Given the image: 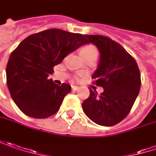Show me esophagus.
<instances>
[{
	"label": "esophagus",
	"mask_w": 156,
	"mask_h": 156,
	"mask_svg": "<svg viewBox=\"0 0 156 156\" xmlns=\"http://www.w3.org/2000/svg\"><path fill=\"white\" fill-rule=\"evenodd\" d=\"M72 90H79V87H78V86H74V85H73V86H72Z\"/></svg>",
	"instance_id": "34e87169"
}]
</instances>
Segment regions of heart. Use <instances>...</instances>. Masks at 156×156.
I'll return each mask as SVG.
<instances>
[{"mask_svg":"<svg viewBox=\"0 0 156 156\" xmlns=\"http://www.w3.org/2000/svg\"><path fill=\"white\" fill-rule=\"evenodd\" d=\"M81 54L83 58H88V57H92V56L97 57L98 56V50L93 45H87L81 50Z\"/></svg>","mask_w":156,"mask_h":156,"instance_id":"1","label":"heart"}]
</instances>
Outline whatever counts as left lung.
<instances>
[{"label": "left lung", "instance_id": "obj_1", "mask_svg": "<svg viewBox=\"0 0 156 156\" xmlns=\"http://www.w3.org/2000/svg\"><path fill=\"white\" fill-rule=\"evenodd\" d=\"M87 43L100 51L98 69L92 75L97 86L104 88L98 95L90 90V97L82 103L86 116L96 124L112 126L130 112L140 89V73L136 60L112 38L102 35H84Z\"/></svg>", "mask_w": 156, "mask_h": 156}]
</instances>
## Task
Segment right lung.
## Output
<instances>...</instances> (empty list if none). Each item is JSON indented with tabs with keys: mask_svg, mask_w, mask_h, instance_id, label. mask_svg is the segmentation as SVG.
Returning a JSON list of instances; mask_svg holds the SVG:
<instances>
[{
	"mask_svg": "<svg viewBox=\"0 0 156 156\" xmlns=\"http://www.w3.org/2000/svg\"><path fill=\"white\" fill-rule=\"evenodd\" d=\"M85 44L82 34L49 29L27 37L12 51L6 67L7 84L13 101L25 115L45 119L58 112L71 86H58L48 76L53 66Z\"/></svg>",
	"mask_w": 156,
	"mask_h": 156,
	"instance_id": "add662e5",
	"label": "right lung"
}]
</instances>
